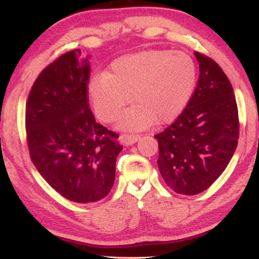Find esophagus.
Masks as SVG:
<instances>
[{
    "mask_svg": "<svg viewBox=\"0 0 259 259\" xmlns=\"http://www.w3.org/2000/svg\"><path fill=\"white\" fill-rule=\"evenodd\" d=\"M139 139V134H121L119 137L120 142L124 144V146H132L135 142H138Z\"/></svg>",
    "mask_w": 259,
    "mask_h": 259,
    "instance_id": "esophagus-1",
    "label": "esophagus"
}]
</instances>
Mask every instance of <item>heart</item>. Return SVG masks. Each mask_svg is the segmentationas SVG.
<instances>
[{
    "mask_svg": "<svg viewBox=\"0 0 259 259\" xmlns=\"http://www.w3.org/2000/svg\"><path fill=\"white\" fill-rule=\"evenodd\" d=\"M197 79V65L188 53L147 50L116 59L106 74L92 78L88 92L104 122L115 120L132 97L135 106L120 117L118 127L140 131L176 119L191 100Z\"/></svg>",
    "mask_w": 259,
    "mask_h": 259,
    "instance_id": "heart-1",
    "label": "heart"
}]
</instances>
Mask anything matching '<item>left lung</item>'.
Wrapping results in <instances>:
<instances>
[{
	"label": "left lung",
	"instance_id": "obj_1",
	"mask_svg": "<svg viewBox=\"0 0 259 259\" xmlns=\"http://www.w3.org/2000/svg\"><path fill=\"white\" fill-rule=\"evenodd\" d=\"M199 79L183 112L155 138L158 168L176 193L205 191L223 173L238 146L239 116L232 85L209 57L194 52Z\"/></svg>",
	"mask_w": 259,
	"mask_h": 259
}]
</instances>
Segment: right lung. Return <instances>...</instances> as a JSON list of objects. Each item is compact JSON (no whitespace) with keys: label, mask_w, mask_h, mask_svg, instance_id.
I'll return each mask as SVG.
<instances>
[{"label":"right lung","mask_w":259,"mask_h":259,"mask_svg":"<svg viewBox=\"0 0 259 259\" xmlns=\"http://www.w3.org/2000/svg\"><path fill=\"white\" fill-rule=\"evenodd\" d=\"M90 72L79 49L62 54L38 75L26 103L31 161L57 192L80 203L110 192L122 150L118 134L95 121L90 109Z\"/></svg>","instance_id":"add662e5"}]
</instances>
